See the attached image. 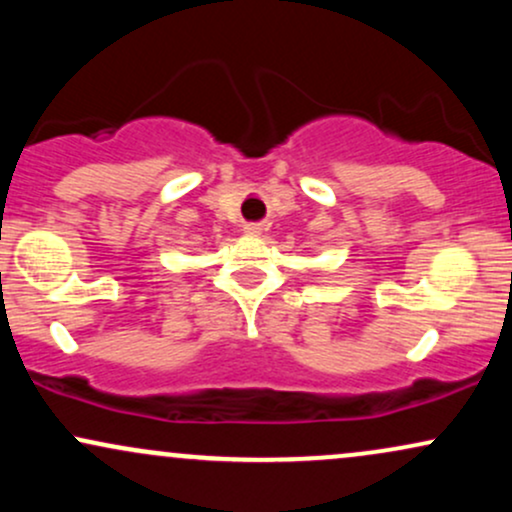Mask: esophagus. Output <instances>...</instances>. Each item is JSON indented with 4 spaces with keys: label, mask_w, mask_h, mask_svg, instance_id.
<instances>
[{
    "label": "esophagus",
    "mask_w": 512,
    "mask_h": 512,
    "mask_svg": "<svg viewBox=\"0 0 512 512\" xmlns=\"http://www.w3.org/2000/svg\"><path fill=\"white\" fill-rule=\"evenodd\" d=\"M245 233H250V236H260L262 223H245Z\"/></svg>",
    "instance_id": "esophagus-1"
}]
</instances>
